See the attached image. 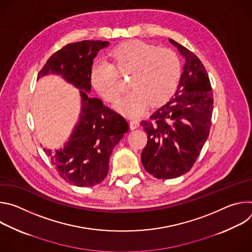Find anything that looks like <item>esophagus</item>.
<instances>
[{"mask_svg": "<svg viewBox=\"0 0 252 252\" xmlns=\"http://www.w3.org/2000/svg\"><path fill=\"white\" fill-rule=\"evenodd\" d=\"M128 124H129V127L131 129L137 128L139 126V121H137V120H130Z\"/></svg>", "mask_w": 252, "mask_h": 252, "instance_id": "1", "label": "esophagus"}]
</instances>
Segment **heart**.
<instances>
[{
  "label": "heart",
  "instance_id": "heart-1",
  "mask_svg": "<svg viewBox=\"0 0 252 252\" xmlns=\"http://www.w3.org/2000/svg\"><path fill=\"white\" fill-rule=\"evenodd\" d=\"M111 58L95 61L91 69L93 87L107 100H116L121 94L120 75L131 74L130 92L116 102V109L135 118L146 112L149 102L158 104L168 99L181 79V62L168 49H157L140 41H130L117 47Z\"/></svg>",
  "mask_w": 252,
  "mask_h": 252
}]
</instances>
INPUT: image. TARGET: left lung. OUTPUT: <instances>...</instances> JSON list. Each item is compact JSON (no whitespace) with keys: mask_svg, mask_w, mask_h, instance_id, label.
Returning a JSON list of instances; mask_svg holds the SVG:
<instances>
[{"mask_svg":"<svg viewBox=\"0 0 252 252\" xmlns=\"http://www.w3.org/2000/svg\"><path fill=\"white\" fill-rule=\"evenodd\" d=\"M186 63L177 90L141 126L148 143L141 153L146 170L157 178L170 179L190 170L208 137L213 96L208 75L189 50L168 39Z\"/></svg>","mask_w":252,"mask_h":252,"instance_id":"1","label":"left lung"}]
</instances>
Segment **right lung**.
<instances>
[{
  "instance_id": "obj_1",
  "label": "right lung",
  "mask_w": 252,
  "mask_h": 252,
  "mask_svg": "<svg viewBox=\"0 0 252 252\" xmlns=\"http://www.w3.org/2000/svg\"><path fill=\"white\" fill-rule=\"evenodd\" d=\"M109 45L103 41L68 44L47 61L38 76L39 80L57 75L80 90L81 113L73 132L63 148L44 149L61 177L76 187H94L103 181L113 150L128 129L121 115L90 95L94 59Z\"/></svg>"
}]
</instances>
